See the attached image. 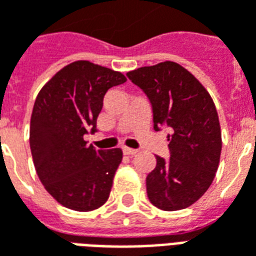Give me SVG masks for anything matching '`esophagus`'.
I'll use <instances>...</instances> for the list:
<instances>
[{"instance_id": "obj_1", "label": "esophagus", "mask_w": 256, "mask_h": 256, "mask_svg": "<svg viewBox=\"0 0 256 256\" xmlns=\"http://www.w3.org/2000/svg\"><path fill=\"white\" fill-rule=\"evenodd\" d=\"M122 150H123V154H124V155H136V154L138 152L137 150H133V148H128V146H123Z\"/></svg>"}]
</instances>
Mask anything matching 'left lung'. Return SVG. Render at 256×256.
<instances>
[{
  "mask_svg": "<svg viewBox=\"0 0 256 256\" xmlns=\"http://www.w3.org/2000/svg\"><path fill=\"white\" fill-rule=\"evenodd\" d=\"M126 75L148 96L154 128H172L167 138L170 159L156 156V167L146 177L148 198L164 211L186 208L207 192L220 164L222 136L214 101L194 75L174 62Z\"/></svg>",
  "mask_w": 256,
  "mask_h": 256,
  "instance_id": "1",
  "label": "left lung"
}]
</instances>
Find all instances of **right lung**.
Wrapping results in <instances>:
<instances>
[{
	"label": "right lung",
	"instance_id": "right-lung-1",
	"mask_svg": "<svg viewBox=\"0 0 256 256\" xmlns=\"http://www.w3.org/2000/svg\"><path fill=\"white\" fill-rule=\"evenodd\" d=\"M128 79L119 71L78 60L44 84L30 123L36 172L48 193L74 211H93L106 203L120 164V148L98 150L84 136L96 132L102 98Z\"/></svg>",
	"mask_w": 256,
	"mask_h": 256
}]
</instances>
